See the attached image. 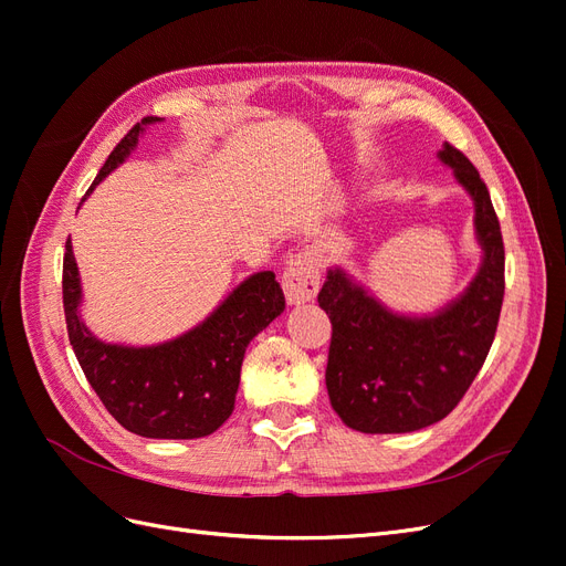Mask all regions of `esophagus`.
<instances>
[{"mask_svg":"<svg viewBox=\"0 0 566 566\" xmlns=\"http://www.w3.org/2000/svg\"><path fill=\"white\" fill-rule=\"evenodd\" d=\"M321 287L318 260L312 252H300L295 260H290L283 273V290L290 304L312 302Z\"/></svg>","mask_w":566,"mask_h":566,"instance_id":"esophagus-1","label":"esophagus"}]
</instances>
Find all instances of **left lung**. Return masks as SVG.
<instances>
[{
  "mask_svg": "<svg viewBox=\"0 0 566 566\" xmlns=\"http://www.w3.org/2000/svg\"><path fill=\"white\" fill-rule=\"evenodd\" d=\"M437 158L474 202L482 264L434 314L387 310L345 269L331 266L318 306L333 323L325 387L335 413L366 434H403L447 418L484 366L505 295V250L489 188L451 144Z\"/></svg>",
  "mask_w": 566,
  "mask_h": 566,
  "instance_id": "left-lung-1",
  "label": "left lung"
}]
</instances>
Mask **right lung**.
<instances>
[{"mask_svg":"<svg viewBox=\"0 0 566 566\" xmlns=\"http://www.w3.org/2000/svg\"><path fill=\"white\" fill-rule=\"evenodd\" d=\"M156 123H163V117L150 115L127 132L101 167L87 196L127 160L146 127ZM80 304V271L67 241L63 256L67 337L98 399L125 430L139 437L200 439L219 430L233 413L250 339L283 314L285 297L276 273H252L196 328L150 347L98 339L84 325Z\"/></svg>","mask_w":566,"mask_h":566,"instance_id":"1","label":"right lung"}]
</instances>
